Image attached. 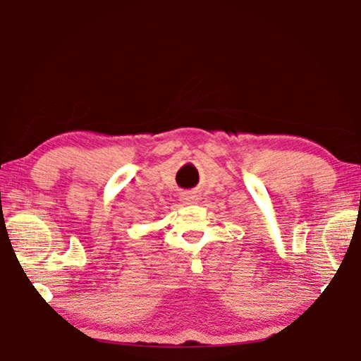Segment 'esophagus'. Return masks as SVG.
Wrapping results in <instances>:
<instances>
[{
  "instance_id": "1",
  "label": "esophagus",
  "mask_w": 361,
  "mask_h": 361,
  "mask_svg": "<svg viewBox=\"0 0 361 361\" xmlns=\"http://www.w3.org/2000/svg\"><path fill=\"white\" fill-rule=\"evenodd\" d=\"M181 200H183V202H186V204H197L199 195L195 192H185L181 195Z\"/></svg>"
}]
</instances>
